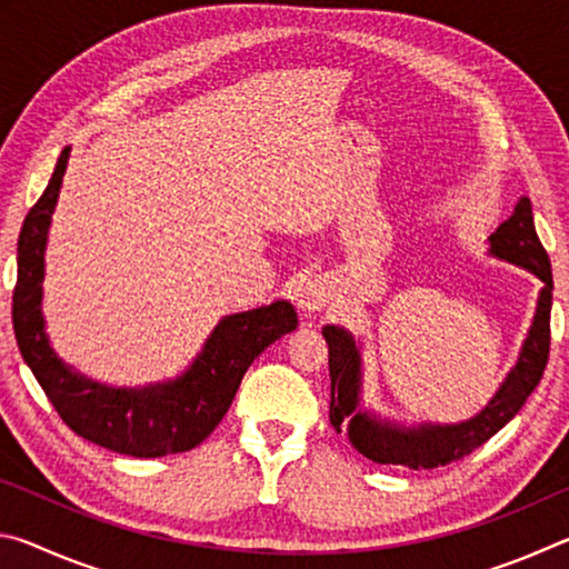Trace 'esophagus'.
Segmentation results:
<instances>
[{
    "mask_svg": "<svg viewBox=\"0 0 569 569\" xmlns=\"http://www.w3.org/2000/svg\"><path fill=\"white\" fill-rule=\"evenodd\" d=\"M329 298L331 291L323 281H308L301 291H298V308H301L303 313H316L329 303Z\"/></svg>",
    "mask_w": 569,
    "mask_h": 569,
    "instance_id": "obj_1",
    "label": "esophagus"
}]
</instances>
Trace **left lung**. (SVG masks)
<instances>
[{
  "instance_id": "obj_1",
  "label": "left lung",
  "mask_w": 569,
  "mask_h": 569,
  "mask_svg": "<svg viewBox=\"0 0 569 569\" xmlns=\"http://www.w3.org/2000/svg\"><path fill=\"white\" fill-rule=\"evenodd\" d=\"M489 256L527 268L542 281L537 311L529 326L517 363L507 373L492 401L477 417L459 423H419L401 427L377 413L361 409V349L341 326H323L329 343L331 371V423L346 429L349 441L366 459L377 465H401L409 469H435L467 457L492 439L515 413L525 407L529 393L542 379L550 356V311H552V266L535 230L532 203L519 198L515 213L489 236Z\"/></svg>"
}]
</instances>
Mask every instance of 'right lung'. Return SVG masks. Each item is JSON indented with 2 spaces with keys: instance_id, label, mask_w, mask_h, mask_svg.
<instances>
[{
  "instance_id": "obj_1",
  "label": "right lung",
  "mask_w": 569,
  "mask_h": 569,
  "mask_svg": "<svg viewBox=\"0 0 569 569\" xmlns=\"http://www.w3.org/2000/svg\"><path fill=\"white\" fill-rule=\"evenodd\" d=\"M70 148L62 150L42 198L27 213L17 240V286L12 323L17 346L47 399L77 437L128 457H166L198 447L233 403L240 379L283 333L298 326L288 301L218 321L200 351L178 379L118 389L72 371L54 353L44 333L42 281L44 248L52 213L60 198Z\"/></svg>"
}]
</instances>
